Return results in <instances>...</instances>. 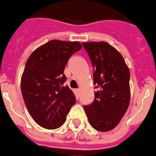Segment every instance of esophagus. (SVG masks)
Listing matches in <instances>:
<instances>
[{
    "label": "esophagus",
    "mask_w": 156,
    "mask_h": 156,
    "mask_svg": "<svg viewBox=\"0 0 156 156\" xmlns=\"http://www.w3.org/2000/svg\"><path fill=\"white\" fill-rule=\"evenodd\" d=\"M80 88H78V89H76V91H77V92H79V91H80Z\"/></svg>",
    "instance_id": "34e87169"
}]
</instances>
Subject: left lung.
Segmentation results:
<instances>
[{"instance_id": "1", "label": "left lung", "mask_w": 156, "mask_h": 156, "mask_svg": "<svg viewBox=\"0 0 156 156\" xmlns=\"http://www.w3.org/2000/svg\"><path fill=\"white\" fill-rule=\"evenodd\" d=\"M94 68L93 82L98 89L94 101L84 106L89 122L107 132L118 125L130 101V72L122 55L106 42L83 43Z\"/></svg>"}]
</instances>
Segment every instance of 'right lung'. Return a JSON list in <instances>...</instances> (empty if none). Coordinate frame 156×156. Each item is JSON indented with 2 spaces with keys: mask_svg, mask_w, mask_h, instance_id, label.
<instances>
[{
  "mask_svg": "<svg viewBox=\"0 0 156 156\" xmlns=\"http://www.w3.org/2000/svg\"><path fill=\"white\" fill-rule=\"evenodd\" d=\"M79 42L48 41L27 58L21 90L30 115L47 129L59 128L76 103L75 94L66 86L64 69L70 56L80 50Z\"/></svg>",
  "mask_w": 156,
  "mask_h": 156,
  "instance_id": "add662e5",
  "label": "right lung"
}]
</instances>
